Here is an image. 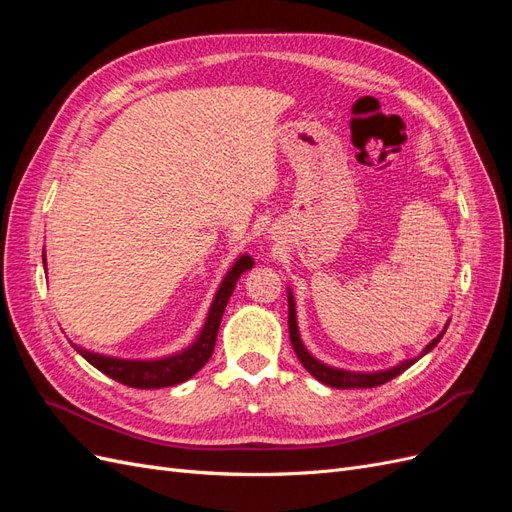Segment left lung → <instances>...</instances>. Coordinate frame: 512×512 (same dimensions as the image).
Masks as SVG:
<instances>
[{
    "instance_id": "1",
    "label": "left lung",
    "mask_w": 512,
    "mask_h": 512,
    "mask_svg": "<svg viewBox=\"0 0 512 512\" xmlns=\"http://www.w3.org/2000/svg\"><path fill=\"white\" fill-rule=\"evenodd\" d=\"M448 327V324H446ZM444 327V331H446ZM288 331H290V344L297 352L299 361L303 363V367L312 374L318 382L333 386V389H371V386H380L384 382H389L393 378H397L399 374H404L408 367H412L421 356H425L429 350L436 348V344L442 339L444 331L433 339L431 344L425 346L421 356H414V359L408 361H401L399 365L391 367V369H382V371H348V369H337V367H329L320 363L316 356H312L307 352V348L301 342V335H299V327H297V309H294V297L292 292H288Z\"/></svg>"
}]
</instances>
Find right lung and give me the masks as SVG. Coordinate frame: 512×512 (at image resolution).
<instances>
[{"label":"right lung","instance_id":"obj_1","mask_svg":"<svg viewBox=\"0 0 512 512\" xmlns=\"http://www.w3.org/2000/svg\"><path fill=\"white\" fill-rule=\"evenodd\" d=\"M254 267V260L243 254L235 260V265L230 267L226 277L222 280L218 292H215V299L209 307L207 320L203 324V331L198 333L196 342L185 350L166 356V359H153V361H132V359H115V356H104L98 352H89L81 346H74L87 363L100 369L102 374L113 378L121 384L132 386V389H164V386H175L185 380H190L200 367L211 359L215 339H218L220 322L224 316L226 303L230 299L232 290L237 286V280L241 273L250 271Z\"/></svg>","mask_w":512,"mask_h":512}]
</instances>
